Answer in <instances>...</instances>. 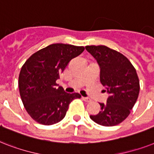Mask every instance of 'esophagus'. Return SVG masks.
Here are the masks:
<instances>
[{
    "instance_id": "34e87169",
    "label": "esophagus",
    "mask_w": 154,
    "mask_h": 154,
    "mask_svg": "<svg viewBox=\"0 0 154 154\" xmlns=\"http://www.w3.org/2000/svg\"><path fill=\"white\" fill-rule=\"evenodd\" d=\"M82 99H83V100H85V102H90V101H91V99L88 98V97H82Z\"/></svg>"
}]
</instances>
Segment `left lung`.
<instances>
[{
  "label": "left lung",
  "instance_id": "left-lung-1",
  "mask_svg": "<svg viewBox=\"0 0 154 154\" xmlns=\"http://www.w3.org/2000/svg\"><path fill=\"white\" fill-rule=\"evenodd\" d=\"M86 51L100 66V80L109 94L101 110L90 116L92 121L104 127L119 124L131 113L139 93L136 69L123 54L106 46H86Z\"/></svg>",
  "mask_w": 154,
  "mask_h": 154
}]
</instances>
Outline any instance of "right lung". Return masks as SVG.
Segmentation results:
<instances>
[{"mask_svg": "<svg viewBox=\"0 0 154 154\" xmlns=\"http://www.w3.org/2000/svg\"><path fill=\"white\" fill-rule=\"evenodd\" d=\"M84 47L54 43L33 54L21 68L19 90L25 109L34 120L53 125L63 119L69 104L79 93H67L56 81Z\"/></svg>", "mask_w": 154, "mask_h": 154, "instance_id": "1", "label": "right lung"}]
</instances>
